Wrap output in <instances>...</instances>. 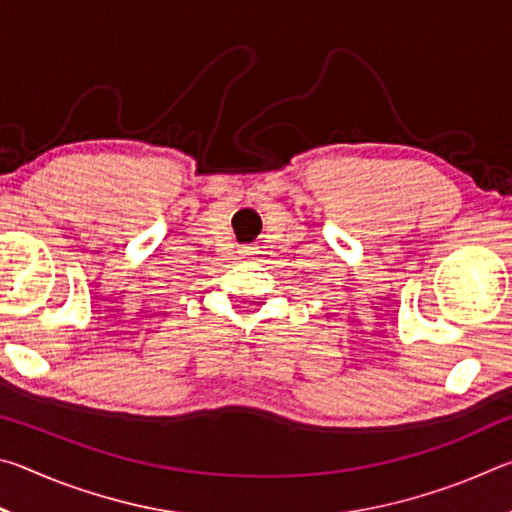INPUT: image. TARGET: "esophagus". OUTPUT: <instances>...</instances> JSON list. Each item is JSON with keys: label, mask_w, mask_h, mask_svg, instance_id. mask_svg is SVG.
<instances>
[{"label": "esophagus", "mask_w": 512, "mask_h": 512, "mask_svg": "<svg viewBox=\"0 0 512 512\" xmlns=\"http://www.w3.org/2000/svg\"><path fill=\"white\" fill-rule=\"evenodd\" d=\"M241 255H244V257H255V255H259V250L257 248H253V246H244V248H241Z\"/></svg>", "instance_id": "34e87169"}]
</instances>
